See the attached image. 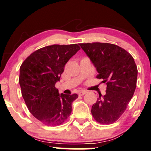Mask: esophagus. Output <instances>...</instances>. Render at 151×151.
Masks as SVG:
<instances>
[{"instance_id": "esophagus-1", "label": "esophagus", "mask_w": 151, "mask_h": 151, "mask_svg": "<svg viewBox=\"0 0 151 151\" xmlns=\"http://www.w3.org/2000/svg\"><path fill=\"white\" fill-rule=\"evenodd\" d=\"M87 93V92L86 91H81V92H79L78 93V96H83V95L85 94H86Z\"/></svg>"}]
</instances>
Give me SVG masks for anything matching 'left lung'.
Masks as SVG:
<instances>
[{"label": "left lung", "mask_w": 151, "mask_h": 151, "mask_svg": "<svg viewBox=\"0 0 151 151\" xmlns=\"http://www.w3.org/2000/svg\"><path fill=\"white\" fill-rule=\"evenodd\" d=\"M99 73L97 78L107 84L105 94L92 107L100 124L115 122L126 110L136 88L137 68L133 57L124 48L109 43L79 44Z\"/></svg>", "instance_id": "8db88e82"}]
</instances>
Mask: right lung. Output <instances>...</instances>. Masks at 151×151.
<instances>
[{
	"label": "right lung",
	"instance_id": "add662e5",
	"mask_svg": "<svg viewBox=\"0 0 151 151\" xmlns=\"http://www.w3.org/2000/svg\"><path fill=\"white\" fill-rule=\"evenodd\" d=\"M80 48L77 44L47 46L32 52L21 65L22 96L30 113L44 124L58 126L70 116L72 103L78 95L59 94L55 83Z\"/></svg>",
	"mask_w": 151,
	"mask_h": 151
}]
</instances>
